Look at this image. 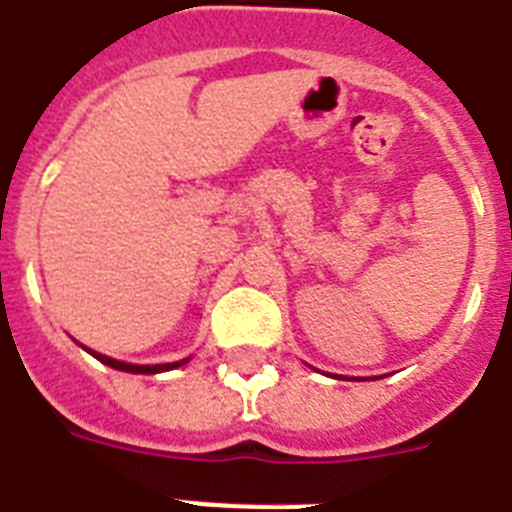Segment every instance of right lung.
I'll return each mask as SVG.
<instances>
[{
	"label": "right lung",
	"instance_id": "right-lung-1",
	"mask_svg": "<svg viewBox=\"0 0 512 512\" xmlns=\"http://www.w3.org/2000/svg\"><path fill=\"white\" fill-rule=\"evenodd\" d=\"M91 355L97 357V360H102L105 365H110V368H118V371H126V373H162L186 363V360H181V363H165V365H131V363H120V360H112V357L107 355H99V352H91Z\"/></svg>",
	"mask_w": 512,
	"mask_h": 512
}]
</instances>
